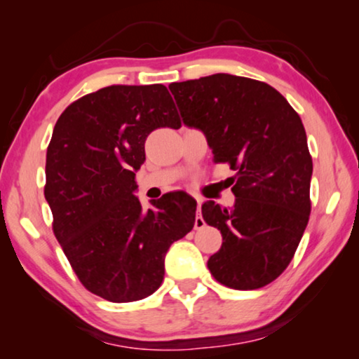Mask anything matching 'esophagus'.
I'll use <instances>...</instances> for the list:
<instances>
[{
  "instance_id": "1",
  "label": "esophagus",
  "mask_w": 359,
  "mask_h": 359,
  "mask_svg": "<svg viewBox=\"0 0 359 359\" xmlns=\"http://www.w3.org/2000/svg\"><path fill=\"white\" fill-rule=\"evenodd\" d=\"M196 201H198V215H196V220H194V227H196V229H203L204 225H205L204 219H203V215H201V204H203V201H201L199 198L196 199Z\"/></svg>"
}]
</instances>
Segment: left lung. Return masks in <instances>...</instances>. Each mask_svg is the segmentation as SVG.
I'll return each instance as SVG.
<instances>
[{
	"label": "left lung",
	"mask_w": 359,
	"mask_h": 359,
	"mask_svg": "<svg viewBox=\"0 0 359 359\" xmlns=\"http://www.w3.org/2000/svg\"><path fill=\"white\" fill-rule=\"evenodd\" d=\"M170 91L184 126L204 132L215 163L237 171L233 208L203 204L205 224L222 233L209 271L238 291L266 286L291 263L311 214L301 117L273 86L227 73L171 83Z\"/></svg>",
	"instance_id": "left-lung-1"
}]
</instances>
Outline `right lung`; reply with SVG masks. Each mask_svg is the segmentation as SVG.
<instances>
[{
	"instance_id": "1",
	"label": "right lung",
	"mask_w": 359,
	"mask_h": 359,
	"mask_svg": "<svg viewBox=\"0 0 359 359\" xmlns=\"http://www.w3.org/2000/svg\"><path fill=\"white\" fill-rule=\"evenodd\" d=\"M180 129L163 85H112L72 102L53 127L46 199L53 233L88 291L111 302L140 301L160 287L165 255L191 232L196 201L163 196L144 209L134 194L145 139Z\"/></svg>"
}]
</instances>
